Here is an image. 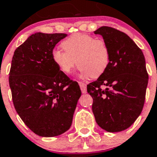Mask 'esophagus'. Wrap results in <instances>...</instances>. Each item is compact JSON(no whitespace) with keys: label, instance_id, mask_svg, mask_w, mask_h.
Listing matches in <instances>:
<instances>
[{"label":"esophagus","instance_id":"34e87169","mask_svg":"<svg viewBox=\"0 0 157 157\" xmlns=\"http://www.w3.org/2000/svg\"><path fill=\"white\" fill-rule=\"evenodd\" d=\"M79 85L80 87V89H81V92L82 93H85L86 92V90H87V85L84 82H81V81H79Z\"/></svg>","mask_w":157,"mask_h":157}]
</instances>
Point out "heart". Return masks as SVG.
Masks as SVG:
<instances>
[{"instance_id": "b5f03b06", "label": "heart", "mask_w": 157, "mask_h": 157, "mask_svg": "<svg viewBox=\"0 0 157 157\" xmlns=\"http://www.w3.org/2000/svg\"><path fill=\"white\" fill-rule=\"evenodd\" d=\"M62 47L65 52L54 50L52 60L65 74L72 73L77 64L83 77L97 78L110 64L111 52L107 43L88 34H73L62 42Z\"/></svg>"}]
</instances>
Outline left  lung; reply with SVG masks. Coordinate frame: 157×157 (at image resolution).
<instances>
[{
	"instance_id": "8db88e82",
	"label": "left lung",
	"mask_w": 157,
	"mask_h": 157,
	"mask_svg": "<svg viewBox=\"0 0 157 157\" xmlns=\"http://www.w3.org/2000/svg\"><path fill=\"white\" fill-rule=\"evenodd\" d=\"M101 35L111 52L107 70L87 85L93 99L95 122L107 132H119L131 126L142 111L148 74L142 51L122 31L103 26Z\"/></svg>"
}]
</instances>
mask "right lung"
Masks as SVG:
<instances>
[{"mask_svg":"<svg viewBox=\"0 0 157 157\" xmlns=\"http://www.w3.org/2000/svg\"><path fill=\"white\" fill-rule=\"evenodd\" d=\"M63 33H35L15 50L9 86L16 112L41 137H55L70 128L81 95L78 83L62 73L52 60Z\"/></svg>","mask_w":157,"mask_h":157,"instance_id":"obj_1","label":"right lung"}]
</instances>
